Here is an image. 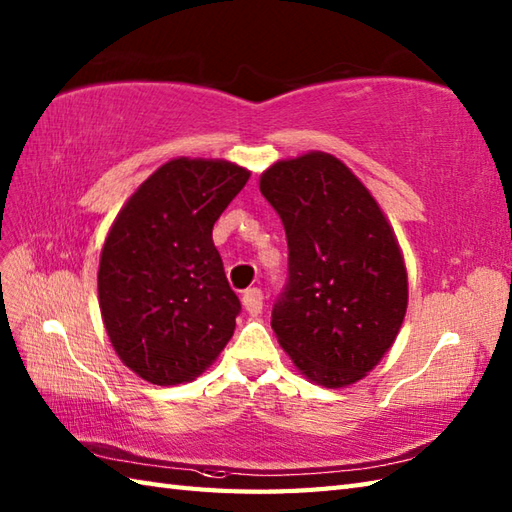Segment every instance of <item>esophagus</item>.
I'll use <instances>...</instances> for the list:
<instances>
[{
    "mask_svg": "<svg viewBox=\"0 0 512 512\" xmlns=\"http://www.w3.org/2000/svg\"><path fill=\"white\" fill-rule=\"evenodd\" d=\"M242 306L248 314H259L264 308V292L259 288H248L242 297Z\"/></svg>",
    "mask_w": 512,
    "mask_h": 512,
    "instance_id": "34e87169",
    "label": "esophagus"
}]
</instances>
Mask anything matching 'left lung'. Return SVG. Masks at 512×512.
<instances>
[{"instance_id":"8db88e82","label":"left lung","mask_w":512,"mask_h":512,"mask_svg":"<svg viewBox=\"0 0 512 512\" xmlns=\"http://www.w3.org/2000/svg\"><path fill=\"white\" fill-rule=\"evenodd\" d=\"M288 237L275 336L321 387L354 385L394 345L409 301L394 228L352 169L325 151L277 160L259 178Z\"/></svg>"}]
</instances>
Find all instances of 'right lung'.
<instances>
[{"label":"right lung","instance_id":"obj_1","mask_svg":"<svg viewBox=\"0 0 512 512\" xmlns=\"http://www.w3.org/2000/svg\"><path fill=\"white\" fill-rule=\"evenodd\" d=\"M250 171L220 158H173L118 211L99 264V306L118 358L151 385L189 383L231 341L242 310L213 224Z\"/></svg>","mask_w":512,"mask_h":512}]
</instances>
